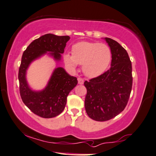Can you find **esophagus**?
I'll use <instances>...</instances> for the list:
<instances>
[{
	"label": "esophagus",
	"mask_w": 156,
	"mask_h": 156,
	"mask_svg": "<svg viewBox=\"0 0 156 156\" xmlns=\"http://www.w3.org/2000/svg\"><path fill=\"white\" fill-rule=\"evenodd\" d=\"M78 84H83L84 82V80L81 78H78Z\"/></svg>",
	"instance_id": "obj_1"
}]
</instances>
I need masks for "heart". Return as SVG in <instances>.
<instances>
[{"label":"heart","mask_w":156,"mask_h":156,"mask_svg":"<svg viewBox=\"0 0 156 156\" xmlns=\"http://www.w3.org/2000/svg\"><path fill=\"white\" fill-rule=\"evenodd\" d=\"M112 59V51L108 45L96 42L81 41L73 46V54H65L64 61L71 70L83 65L82 69L86 76L97 77L108 68Z\"/></svg>","instance_id":"obj_1"}]
</instances>
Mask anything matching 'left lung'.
Returning a JSON list of instances; mask_svg holds the SVG:
<instances>
[{"instance_id":"obj_1","label":"left lung","mask_w":156,"mask_h":156,"mask_svg":"<svg viewBox=\"0 0 156 156\" xmlns=\"http://www.w3.org/2000/svg\"><path fill=\"white\" fill-rule=\"evenodd\" d=\"M105 39L112 51L111 67L103 74L84 82L87 89L86 113L97 121H108L123 111L132 88V62L128 53L117 41Z\"/></svg>"}]
</instances>
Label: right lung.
Here are the masks:
<instances>
[{
	"label": "right lung",
	"mask_w": 156,
	"mask_h": 156,
	"mask_svg": "<svg viewBox=\"0 0 156 156\" xmlns=\"http://www.w3.org/2000/svg\"><path fill=\"white\" fill-rule=\"evenodd\" d=\"M70 37L46 34L31 43L23 52L19 69L20 93L22 102L35 115L50 119L59 115L66 105L69 93L78 83L76 77L71 76L62 67H57L52 73L44 90L33 91L26 80V71L33 60L51 51L50 55L59 61L64 53Z\"/></svg>",
	"instance_id": "right-lung-1"
}]
</instances>
